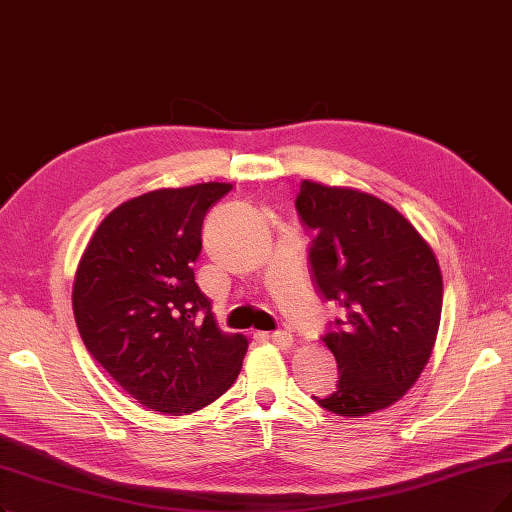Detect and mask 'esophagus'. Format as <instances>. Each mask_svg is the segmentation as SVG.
<instances>
[{
    "label": "esophagus",
    "instance_id": "34e87169",
    "mask_svg": "<svg viewBox=\"0 0 512 512\" xmlns=\"http://www.w3.org/2000/svg\"><path fill=\"white\" fill-rule=\"evenodd\" d=\"M270 339H272V344L278 346L280 350H289L293 346V335L287 331H276L270 335Z\"/></svg>",
    "mask_w": 512,
    "mask_h": 512
}]
</instances>
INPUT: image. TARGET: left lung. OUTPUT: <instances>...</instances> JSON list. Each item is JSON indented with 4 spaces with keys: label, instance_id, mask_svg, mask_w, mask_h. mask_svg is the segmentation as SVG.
I'll list each match as a JSON object with an SVG mask.
<instances>
[{
    "label": "left lung",
    "instance_id": "8db88e82",
    "mask_svg": "<svg viewBox=\"0 0 512 512\" xmlns=\"http://www.w3.org/2000/svg\"><path fill=\"white\" fill-rule=\"evenodd\" d=\"M295 208L316 232V289L342 308L323 335L337 361V390L312 399L346 418L386 409L432 354L443 308L439 261L396 208L358 189L304 181Z\"/></svg>",
    "mask_w": 512,
    "mask_h": 512
}]
</instances>
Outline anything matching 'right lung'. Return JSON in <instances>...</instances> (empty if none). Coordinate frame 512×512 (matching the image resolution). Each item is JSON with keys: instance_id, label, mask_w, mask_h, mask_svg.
Returning <instances> with one entry per match:
<instances>
[{"instance_id": "obj_1", "label": "right lung", "mask_w": 512, "mask_h": 512, "mask_svg": "<svg viewBox=\"0 0 512 512\" xmlns=\"http://www.w3.org/2000/svg\"><path fill=\"white\" fill-rule=\"evenodd\" d=\"M230 183L156 189L101 221L73 282V314L88 352L132 399L192 413L230 388L249 348L223 333L194 278L208 208Z\"/></svg>"}]
</instances>
